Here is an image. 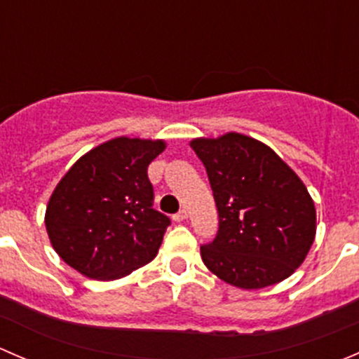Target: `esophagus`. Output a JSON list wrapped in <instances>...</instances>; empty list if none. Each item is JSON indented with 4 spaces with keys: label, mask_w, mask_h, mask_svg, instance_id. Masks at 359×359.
Returning <instances> with one entry per match:
<instances>
[{
    "label": "esophagus",
    "mask_w": 359,
    "mask_h": 359,
    "mask_svg": "<svg viewBox=\"0 0 359 359\" xmlns=\"http://www.w3.org/2000/svg\"><path fill=\"white\" fill-rule=\"evenodd\" d=\"M186 219H187L186 210H180L179 213H175V215H173V220H175V222H184Z\"/></svg>",
    "instance_id": "34e87169"
}]
</instances>
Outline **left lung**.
<instances>
[{"instance_id": "8db88e82", "label": "left lung", "mask_w": 359, "mask_h": 359, "mask_svg": "<svg viewBox=\"0 0 359 359\" xmlns=\"http://www.w3.org/2000/svg\"><path fill=\"white\" fill-rule=\"evenodd\" d=\"M189 146L205 165L219 210V233L201 247L205 266L243 290L292 276L316 238L306 184L269 146L243 133L198 137Z\"/></svg>"}]
</instances>
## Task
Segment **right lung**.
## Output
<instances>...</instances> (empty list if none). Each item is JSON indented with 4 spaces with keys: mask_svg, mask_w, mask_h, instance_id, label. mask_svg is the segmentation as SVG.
<instances>
[{
    "mask_svg": "<svg viewBox=\"0 0 359 359\" xmlns=\"http://www.w3.org/2000/svg\"><path fill=\"white\" fill-rule=\"evenodd\" d=\"M165 149L163 139L121 135L67 170L45 212L50 243L67 266L112 281L158 255L170 219L153 210L147 166Z\"/></svg>",
    "mask_w": 359,
    "mask_h": 359,
    "instance_id": "right-lung-1",
    "label": "right lung"
}]
</instances>
